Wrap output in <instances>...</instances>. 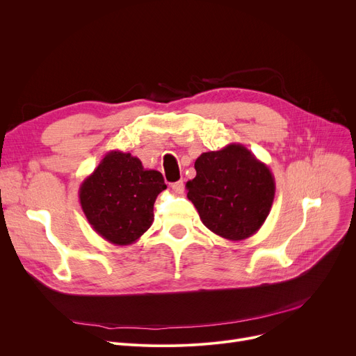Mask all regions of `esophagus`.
<instances>
[{
    "label": "esophagus",
    "mask_w": 356,
    "mask_h": 356,
    "mask_svg": "<svg viewBox=\"0 0 356 356\" xmlns=\"http://www.w3.org/2000/svg\"><path fill=\"white\" fill-rule=\"evenodd\" d=\"M172 189H173L176 193L181 195V193L184 192V183H183V180H179V181L173 183V184H172Z\"/></svg>",
    "instance_id": "esophagus-1"
}]
</instances>
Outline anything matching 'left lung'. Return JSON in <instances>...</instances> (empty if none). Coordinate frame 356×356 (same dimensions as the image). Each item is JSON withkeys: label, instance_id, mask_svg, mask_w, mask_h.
<instances>
[{"label": "left lung", "instance_id": "1", "mask_svg": "<svg viewBox=\"0 0 356 356\" xmlns=\"http://www.w3.org/2000/svg\"><path fill=\"white\" fill-rule=\"evenodd\" d=\"M195 168L196 177L186 189L204 227L229 241H244L263 227L275 195L266 163L231 143L219 152L202 153Z\"/></svg>", "mask_w": 356, "mask_h": 356}]
</instances>
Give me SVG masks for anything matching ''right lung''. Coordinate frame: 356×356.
I'll return each mask as SVG.
<instances>
[{
    "label": "right lung",
    "instance_id": "1",
    "mask_svg": "<svg viewBox=\"0 0 356 356\" xmlns=\"http://www.w3.org/2000/svg\"><path fill=\"white\" fill-rule=\"evenodd\" d=\"M167 188L157 170L112 149L81 184L79 202L92 229L114 245H131L154 220V202Z\"/></svg>",
    "mask_w": 356,
    "mask_h": 356
}]
</instances>
